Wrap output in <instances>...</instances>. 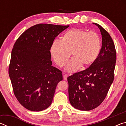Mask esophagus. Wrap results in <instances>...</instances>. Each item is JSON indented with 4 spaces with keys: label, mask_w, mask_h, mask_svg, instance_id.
I'll return each mask as SVG.
<instances>
[{
    "label": "esophagus",
    "mask_w": 126,
    "mask_h": 126,
    "mask_svg": "<svg viewBox=\"0 0 126 126\" xmlns=\"http://www.w3.org/2000/svg\"><path fill=\"white\" fill-rule=\"evenodd\" d=\"M67 77H68V75L66 74H64L63 75V78H64V80H67Z\"/></svg>",
    "instance_id": "obj_1"
}]
</instances>
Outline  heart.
I'll return each mask as SVG.
<instances>
[{
    "label": "heart",
    "instance_id": "heart-1",
    "mask_svg": "<svg viewBox=\"0 0 126 126\" xmlns=\"http://www.w3.org/2000/svg\"><path fill=\"white\" fill-rule=\"evenodd\" d=\"M101 49V38L96 32L73 28L66 32L61 41L56 40L53 42L50 53L55 63L60 67L65 65L72 53L73 58L65 69L72 73L81 65L87 67L94 62Z\"/></svg>",
    "mask_w": 126,
    "mask_h": 126
}]
</instances>
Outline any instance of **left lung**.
Instances as JSON below:
<instances>
[{
	"label": "left lung",
	"instance_id": "left-lung-1",
	"mask_svg": "<svg viewBox=\"0 0 126 126\" xmlns=\"http://www.w3.org/2000/svg\"><path fill=\"white\" fill-rule=\"evenodd\" d=\"M101 31L102 44L94 62L86 69L69 76V99L72 106L80 110H90L105 99L114 79L116 51L110 34L94 23Z\"/></svg>",
	"mask_w": 126,
	"mask_h": 126
}]
</instances>
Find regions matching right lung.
<instances>
[{"label": "right lung", "mask_w": 126, "mask_h": 126, "mask_svg": "<svg viewBox=\"0 0 126 126\" xmlns=\"http://www.w3.org/2000/svg\"><path fill=\"white\" fill-rule=\"evenodd\" d=\"M69 25L39 24L23 32L12 50L9 76L14 95L27 110L41 111L52 104L62 72L52 65L50 47Z\"/></svg>", "instance_id": "right-lung-1"}]
</instances>
